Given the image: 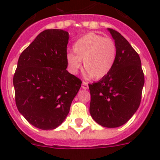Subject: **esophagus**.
<instances>
[{
	"instance_id": "1",
	"label": "esophagus",
	"mask_w": 160,
	"mask_h": 160,
	"mask_svg": "<svg viewBox=\"0 0 160 160\" xmlns=\"http://www.w3.org/2000/svg\"><path fill=\"white\" fill-rule=\"evenodd\" d=\"M82 89H84V90H86V89H88V88H89L88 83L86 82H83L82 84Z\"/></svg>"
}]
</instances>
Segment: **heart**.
<instances>
[{
  "instance_id": "1",
  "label": "heart",
  "mask_w": 160,
  "mask_h": 160,
  "mask_svg": "<svg viewBox=\"0 0 160 160\" xmlns=\"http://www.w3.org/2000/svg\"><path fill=\"white\" fill-rule=\"evenodd\" d=\"M72 52L67 54V62L70 73L76 74L83 67L93 79H102L109 74L117 56L115 42L96 33H88L73 44Z\"/></svg>"
}]
</instances>
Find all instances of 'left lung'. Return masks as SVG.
<instances>
[{"label": "left lung", "mask_w": 160, "mask_h": 160, "mask_svg": "<svg viewBox=\"0 0 160 160\" xmlns=\"http://www.w3.org/2000/svg\"><path fill=\"white\" fill-rule=\"evenodd\" d=\"M117 48L114 67L98 82L89 84L90 112L98 124L117 128L137 112L141 102L144 74L137 51L118 32L109 28Z\"/></svg>", "instance_id": "8db88e82"}]
</instances>
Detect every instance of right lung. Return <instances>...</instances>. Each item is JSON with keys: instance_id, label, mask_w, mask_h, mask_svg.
I'll return each instance as SVG.
<instances>
[{"instance_id": "obj_1", "label": "right lung", "mask_w": 160, "mask_h": 160, "mask_svg": "<svg viewBox=\"0 0 160 160\" xmlns=\"http://www.w3.org/2000/svg\"><path fill=\"white\" fill-rule=\"evenodd\" d=\"M69 34L61 29H47L20 55L13 76L19 112L38 128L54 129L62 124L81 79L67 70Z\"/></svg>"}]
</instances>
